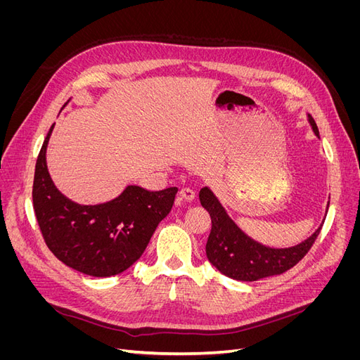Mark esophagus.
<instances>
[{
	"mask_svg": "<svg viewBox=\"0 0 360 360\" xmlns=\"http://www.w3.org/2000/svg\"><path fill=\"white\" fill-rule=\"evenodd\" d=\"M195 197H197V193H195V191L191 189V188H183V189L180 191V198L184 200V201L191 202V201L195 200Z\"/></svg>",
	"mask_w": 360,
	"mask_h": 360,
	"instance_id": "34e87169",
	"label": "esophagus"
}]
</instances>
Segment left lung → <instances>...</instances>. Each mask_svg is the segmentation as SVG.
I'll return each mask as SVG.
<instances>
[{"instance_id":"obj_1","label":"left lung","mask_w":360,"mask_h":360,"mask_svg":"<svg viewBox=\"0 0 360 360\" xmlns=\"http://www.w3.org/2000/svg\"><path fill=\"white\" fill-rule=\"evenodd\" d=\"M308 122L320 138L319 127L309 114ZM200 201L212 217V231L205 245L207 258L221 274L236 281L250 282L284 274L308 254L323 226L321 224L312 236L296 246L270 248L245 234L207 186L200 191Z\"/></svg>"}]
</instances>
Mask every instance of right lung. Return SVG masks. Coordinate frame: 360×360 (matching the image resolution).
Returning <instances> with one entry per match:
<instances>
[{
	"label": "right lung",
	"mask_w": 360,
	"mask_h": 360,
	"mask_svg": "<svg viewBox=\"0 0 360 360\" xmlns=\"http://www.w3.org/2000/svg\"><path fill=\"white\" fill-rule=\"evenodd\" d=\"M53 124L36 163L32 205L43 238L64 264L81 274L106 278L132 266L163 217L171 212L177 188L147 191L127 186L112 201L81 205L53 184L46 167V147Z\"/></svg>",
	"instance_id": "obj_1"
}]
</instances>
